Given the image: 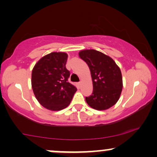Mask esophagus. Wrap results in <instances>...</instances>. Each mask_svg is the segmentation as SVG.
<instances>
[{
    "label": "esophagus",
    "mask_w": 157,
    "mask_h": 157,
    "mask_svg": "<svg viewBox=\"0 0 157 157\" xmlns=\"http://www.w3.org/2000/svg\"><path fill=\"white\" fill-rule=\"evenodd\" d=\"M77 85H78V86H80V85H81V82H77Z\"/></svg>",
    "instance_id": "esophagus-1"
}]
</instances>
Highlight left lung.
<instances>
[{
  "label": "left lung",
  "instance_id": "left-lung-1",
  "mask_svg": "<svg viewBox=\"0 0 157 157\" xmlns=\"http://www.w3.org/2000/svg\"><path fill=\"white\" fill-rule=\"evenodd\" d=\"M79 56L89 66L93 82V92L86 97L93 109L105 110L118 101L122 89L120 68L112 58L97 50H83Z\"/></svg>",
  "mask_w": 157,
  "mask_h": 157
}]
</instances>
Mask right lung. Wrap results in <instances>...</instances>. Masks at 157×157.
Wrapping results in <instances>:
<instances>
[{
  "instance_id": "right-lung-1",
  "label": "right lung",
  "mask_w": 157,
  "mask_h": 157,
  "mask_svg": "<svg viewBox=\"0 0 157 157\" xmlns=\"http://www.w3.org/2000/svg\"><path fill=\"white\" fill-rule=\"evenodd\" d=\"M67 58L64 52H52L43 57L32 70L34 94L48 110L60 111L67 107L77 91L68 81L70 71L66 67Z\"/></svg>"
}]
</instances>
